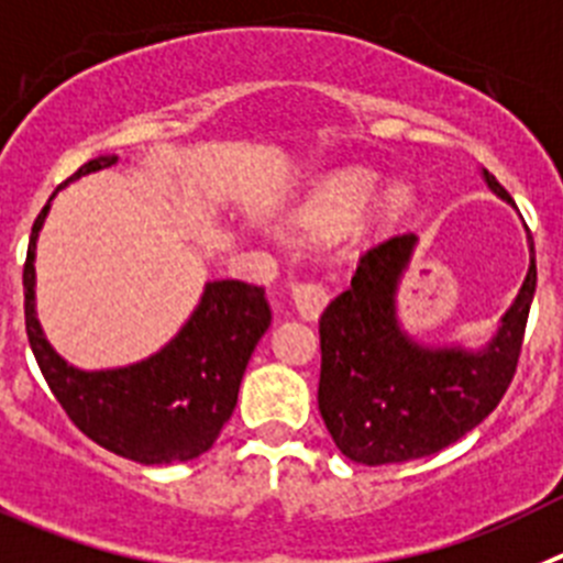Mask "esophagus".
I'll return each mask as SVG.
<instances>
[{
  "label": "esophagus",
  "mask_w": 563,
  "mask_h": 563,
  "mask_svg": "<svg viewBox=\"0 0 563 563\" xmlns=\"http://www.w3.org/2000/svg\"><path fill=\"white\" fill-rule=\"evenodd\" d=\"M291 300L302 317L317 319L322 313V308H325L328 291L319 280H300L291 286Z\"/></svg>",
  "instance_id": "esophagus-1"
}]
</instances>
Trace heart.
<instances>
[{
    "label": "heart",
    "mask_w": 563,
    "mask_h": 563,
    "mask_svg": "<svg viewBox=\"0 0 563 563\" xmlns=\"http://www.w3.org/2000/svg\"><path fill=\"white\" fill-rule=\"evenodd\" d=\"M378 185H382V174L373 168H347L339 174L328 176L319 185L317 194L308 199V205L300 210V224L308 230L331 235V232L344 230L347 224L358 219V212L369 205V199L376 196ZM409 205L407 187H389L387 194L378 201V212L384 219H393L404 207Z\"/></svg>",
    "instance_id": "b5f03b06"
}]
</instances>
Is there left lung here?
<instances>
[{
    "mask_svg": "<svg viewBox=\"0 0 563 563\" xmlns=\"http://www.w3.org/2000/svg\"><path fill=\"white\" fill-rule=\"evenodd\" d=\"M485 181L510 201L488 170ZM412 244L415 235L401 232L369 246L351 288L319 319V412L339 452L353 463H407L440 452L499 407L519 364L536 291L533 241L525 286L494 342L479 353L429 351L401 333L395 286Z\"/></svg>",
    "mask_w": 563,
    "mask_h": 563,
    "instance_id": "obj_1",
    "label": "left lung"
}]
</instances>
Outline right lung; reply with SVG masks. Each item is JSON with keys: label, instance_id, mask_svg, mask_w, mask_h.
Returning <instances> with one entry per match:
<instances>
[{"label": "right lung", "instance_id": "obj_1", "mask_svg": "<svg viewBox=\"0 0 563 563\" xmlns=\"http://www.w3.org/2000/svg\"><path fill=\"white\" fill-rule=\"evenodd\" d=\"M114 159L118 156L86 162L69 179L109 168ZM47 210L49 201L30 232L22 283L24 328L55 401L86 438L120 457L162 465L205 454L230 420L252 351L272 322L263 286L207 283L194 317L156 356L123 369L80 373L49 347L35 319L33 257Z\"/></svg>", "mask_w": 563, "mask_h": 563}]
</instances>
